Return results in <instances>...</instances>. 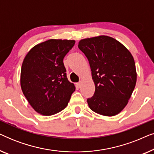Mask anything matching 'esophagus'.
Returning a JSON list of instances; mask_svg holds the SVG:
<instances>
[{
  "label": "esophagus",
  "instance_id": "34e87169",
  "mask_svg": "<svg viewBox=\"0 0 154 154\" xmlns=\"http://www.w3.org/2000/svg\"><path fill=\"white\" fill-rule=\"evenodd\" d=\"M76 86L79 88H81V82H79V83H76Z\"/></svg>",
  "mask_w": 154,
  "mask_h": 154
}]
</instances>
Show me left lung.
Masks as SVG:
<instances>
[{"mask_svg":"<svg viewBox=\"0 0 154 154\" xmlns=\"http://www.w3.org/2000/svg\"><path fill=\"white\" fill-rule=\"evenodd\" d=\"M79 48L89 62L95 91L88 99L97 113L113 116L128 104L137 81L135 63L129 50L107 35L81 40Z\"/></svg>","mask_w":154,"mask_h":154,"instance_id":"obj_1","label":"left lung"}]
</instances>
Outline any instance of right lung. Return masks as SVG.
I'll return each instance as SVG.
<instances>
[{"label": "right lung", "instance_id": "1", "mask_svg": "<svg viewBox=\"0 0 154 154\" xmlns=\"http://www.w3.org/2000/svg\"><path fill=\"white\" fill-rule=\"evenodd\" d=\"M73 40L50 39L31 48L23 61L20 84L32 108L52 116L68 105L75 87L68 81L63 60Z\"/></svg>", "mask_w": 154, "mask_h": 154}]
</instances>
